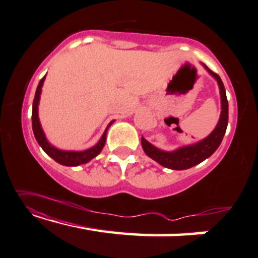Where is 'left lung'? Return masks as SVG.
Here are the masks:
<instances>
[{
    "instance_id": "8db88e82",
    "label": "left lung",
    "mask_w": 258,
    "mask_h": 258,
    "mask_svg": "<svg viewBox=\"0 0 258 258\" xmlns=\"http://www.w3.org/2000/svg\"><path fill=\"white\" fill-rule=\"evenodd\" d=\"M205 68L212 76H214L218 81L219 88H220L221 95V116L219 120L217 127L210 134L206 139L198 142V144L186 146V147L179 148L175 152H163L154 147L152 144L145 139L144 137L141 138V145L144 148L145 153L156 162H159L161 166L174 169V170H184V169H189L196 164L203 162L207 157H210L212 154L217 151L219 146H220L224 136L226 133L228 124V101L226 97V90L224 83L217 73L211 71V69L204 64Z\"/></svg>"
}]
</instances>
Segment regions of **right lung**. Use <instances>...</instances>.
<instances>
[{
    "label": "right lung",
    "mask_w": 258,
    "mask_h": 258,
    "mask_svg": "<svg viewBox=\"0 0 258 258\" xmlns=\"http://www.w3.org/2000/svg\"><path fill=\"white\" fill-rule=\"evenodd\" d=\"M46 76V75H45ZM45 76L40 80L39 84H38L36 95H34L33 99V105H32V128H33V134L36 137V140L38 144L40 145V147L44 149V152L52 157L55 162L62 164V166H68V167H76L80 166V164L89 162L91 159H94L95 156H97L101 151L104 147L105 141H106V131L103 134L101 140L96 146L87 149L84 152H66V151H59L55 147H53L52 145L48 144V141L46 140L45 134L41 130L39 119H38V103H39L40 98V92H41V87H43V83L45 81ZM112 124V121L110 122V125ZM109 125V126H110ZM107 126V127H109Z\"/></svg>",
    "instance_id": "1"
}]
</instances>
